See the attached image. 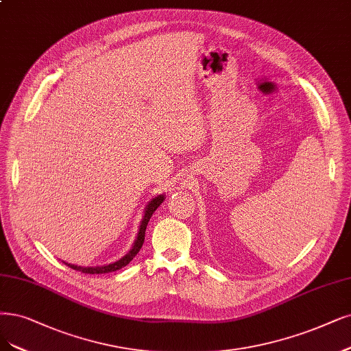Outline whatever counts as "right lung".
I'll return each mask as SVG.
<instances>
[{
	"instance_id": "obj_1",
	"label": "right lung",
	"mask_w": 351,
	"mask_h": 351,
	"mask_svg": "<svg viewBox=\"0 0 351 351\" xmlns=\"http://www.w3.org/2000/svg\"><path fill=\"white\" fill-rule=\"evenodd\" d=\"M165 201V195H158L154 197L152 201H149V204L146 205V211H145V217H143L141 219V224H140V228H138V234H137V239L133 244V247L130 249V252L121 257L120 261H117L114 263H110V265H106V266H95V267H82V266H76V265H71V263H64L66 266L72 267L73 270H77V271H82V274H89V275H99V274H110V271H115V270H120L121 267L127 266L130 262L133 261L134 256L140 252L143 243H145V232H146V227L149 224V219L152 218L153 213L158 210V206Z\"/></svg>"
}]
</instances>
